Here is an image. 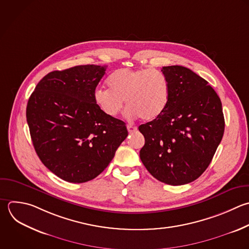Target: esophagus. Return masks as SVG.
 Returning <instances> with one entry per match:
<instances>
[{"mask_svg": "<svg viewBox=\"0 0 249 249\" xmlns=\"http://www.w3.org/2000/svg\"><path fill=\"white\" fill-rule=\"evenodd\" d=\"M126 128H127V131H128L129 133L134 132V131L137 130V127H136V126H133V125H131V124H127V125H126Z\"/></svg>", "mask_w": 249, "mask_h": 249, "instance_id": "obj_1", "label": "esophagus"}]
</instances>
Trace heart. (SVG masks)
<instances>
[{
    "label": "heart",
    "mask_w": 249,
    "mask_h": 249,
    "mask_svg": "<svg viewBox=\"0 0 249 249\" xmlns=\"http://www.w3.org/2000/svg\"><path fill=\"white\" fill-rule=\"evenodd\" d=\"M108 86L95 89L93 99L111 118L121 112L125 100L127 117L153 121L163 113L169 101L168 81L158 70L121 68L110 75Z\"/></svg>",
    "instance_id": "b5f03b06"
}]
</instances>
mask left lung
<instances>
[{
	"mask_svg": "<svg viewBox=\"0 0 249 249\" xmlns=\"http://www.w3.org/2000/svg\"><path fill=\"white\" fill-rule=\"evenodd\" d=\"M161 72L169 84V101L159 118L139 126L145 138L140 159L159 181L184 185L205 171L222 140V103L192 70L174 65Z\"/></svg>",
	"mask_w": 249,
	"mask_h": 249,
	"instance_id": "obj_1",
	"label": "left lung"
}]
</instances>
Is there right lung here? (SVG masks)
I'll return each instance as SVG.
<instances>
[{
	"label": "right lung",
	"instance_id": "obj_1",
	"mask_svg": "<svg viewBox=\"0 0 249 249\" xmlns=\"http://www.w3.org/2000/svg\"><path fill=\"white\" fill-rule=\"evenodd\" d=\"M106 66L80 65L46 75L31 94L26 118L35 151L59 178L98 176L127 136L124 123L97 107L93 92Z\"/></svg>",
	"mask_w": 249,
	"mask_h": 249
}]
</instances>
